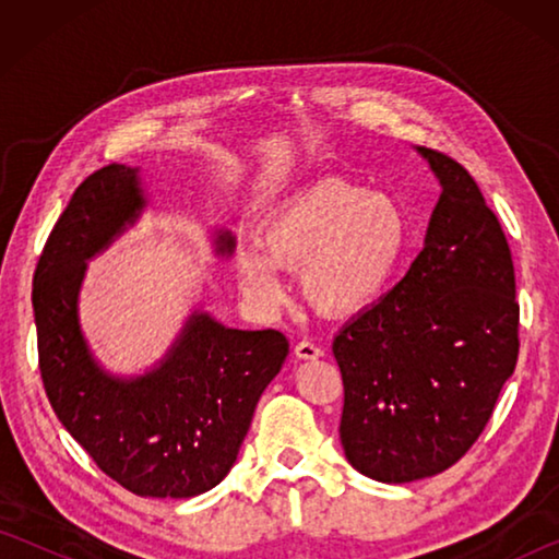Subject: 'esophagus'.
I'll return each mask as SVG.
<instances>
[{
  "label": "esophagus",
  "mask_w": 559,
  "mask_h": 559,
  "mask_svg": "<svg viewBox=\"0 0 559 559\" xmlns=\"http://www.w3.org/2000/svg\"><path fill=\"white\" fill-rule=\"evenodd\" d=\"M296 357L298 359H318V357H323V347L310 343V340H300V343L296 345Z\"/></svg>",
  "instance_id": "obj_1"
}]
</instances>
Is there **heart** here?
<instances>
[{
	"instance_id": "1",
	"label": "heart",
	"mask_w": 559,
	"mask_h": 559,
	"mask_svg": "<svg viewBox=\"0 0 559 559\" xmlns=\"http://www.w3.org/2000/svg\"><path fill=\"white\" fill-rule=\"evenodd\" d=\"M414 241L404 202L386 189L328 177L298 189L269 214L261 241L241 246V290L261 308L286 298L283 269H300V290L325 316H355L402 276Z\"/></svg>"
}]
</instances>
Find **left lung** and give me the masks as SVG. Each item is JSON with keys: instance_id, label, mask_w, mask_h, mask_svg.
Listing matches in <instances>:
<instances>
[{"instance_id": "1", "label": "left lung", "mask_w": 559, "mask_h": 559, "mask_svg": "<svg viewBox=\"0 0 559 559\" xmlns=\"http://www.w3.org/2000/svg\"><path fill=\"white\" fill-rule=\"evenodd\" d=\"M441 185L406 276L340 330V441L362 476L409 484L453 466L493 414L518 362L515 269L466 167L416 147Z\"/></svg>"}]
</instances>
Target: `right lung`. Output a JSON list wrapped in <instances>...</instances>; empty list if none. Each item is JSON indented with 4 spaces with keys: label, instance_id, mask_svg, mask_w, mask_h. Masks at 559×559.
Masks as SVG:
<instances>
[{
    "label": "right lung",
    "instance_id": "1",
    "mask_svg": "<svg viewBox=\"0 0 559 559\" xmlns=\"http://www.w3.org/2000/svg\"><path fill=\"white\" fill-rule=\"evenodd\" d=\"M138 173L112 163L83 179L49 234L32 293L39 370L59 421L106 476L145 498H192L231 471L288 340L194 310L150 372L103 370L81 333L79 290L86 261L145 210ZM231 251V234L222 231L216 253Z\"/></svg>",
    "mask_w": 559,
    "mask_h": 559
}]
</instances>
